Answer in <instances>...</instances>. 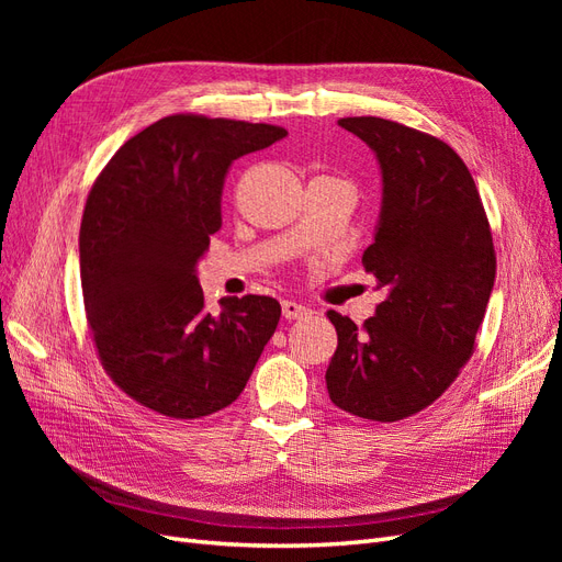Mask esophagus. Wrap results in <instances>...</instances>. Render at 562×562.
Wrapping results in <instances>:
<instances>
[{
  "label": "esophagus",
  "mask_w": 562,
  "mask_h": 562,
  "mask_svg": "<svg viewBox=\"0 0 562 562\" xmlns=\"http://www.w3.org/2000/svg\"><path fill=\"white\" fill-rule=\"evenodd\" d=\"M281 312H283V316H285L288 321H291V318H302V316L312 314L310 307H304V304H300V302H295V300H283V302H281Z\"/></svg>",
  "instance_id": "34e87169"
}]
</instances>
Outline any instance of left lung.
<instances>
[{
    "label": "left lung",
    "mask_w": 562,
    "mask_h": 562,
    "mask_svg": "<svg viewBox=\"0 0 562 562\" xmlns=\"http://www.w3.org/2000/svg\"><path fill=\"white\" fill-rule=\"evenodd\" d=\"M375 151L382 209L363 267L384 300L359 328L328 312L337 349L326 370L342 411L398 422L431 405L473 353L497 258L467 164L443 140L380 116L337 122Z\"/></svg>",
    "instance_id": "8db88e82"
}]
</instances>
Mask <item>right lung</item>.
Wrapping results in <instances>:
<instances>
[{
	"label": "right lung",
	"instance_id": "1",
	"mask_svg": "<svg viewBox=\"0 0 562 562\" xmlns=\"http://www.w3.org/2000/svg\"><path fill=\"white\" fill-rule=\"evenodd\" d=\"M269 124L173 114L133 135L91 187L79 229L83 307L114 384L159 415L196 419L244 391L281 304L203 307L196 265L223 227L234 159L285 138Z\"/></svg>",
	"mask_w": 562,
	"mask_h": 562
}]
</instances>
